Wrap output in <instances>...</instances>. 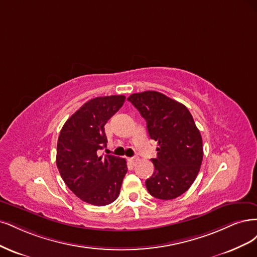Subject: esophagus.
Returning <instances> with one entry per match:
<instances>
[{"mask_svg": "<svg viewBox=\"0 0 257 257\" xmlns=\"http://www.w3.org/2000/svg\"><path fill=\"white\" fill-rule=\"evenodd\" d=\"M128 160L131 164H136L139 161V158H138V157H132V158H129Z\"/></svg>", "mask_w": 257, "mask_h": 257, "instance_id": "1", "label": "esophagus"}]
</instances>
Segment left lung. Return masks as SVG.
Returning <instances> with one entry per match:
<instances>
[{
    "mask_svg": "<svg viewBox=\"0 0 257 257\" xmlns=\"http://www.w3.org/2000/svg\"><path fill=\"white\" fill-rule=\"evenodd\" d=\"M146 120L148 135L158 142L155 172L145 181L151 195L173 200L191 187L201 169L203 141L191 113L174 99L155 90L129 96Z\"/></svg>",
    "mask_w": 257,
    "mask_h": 257,
    "instance_id": "8db88e82",
    "label": "left lung"
}]
</instances>
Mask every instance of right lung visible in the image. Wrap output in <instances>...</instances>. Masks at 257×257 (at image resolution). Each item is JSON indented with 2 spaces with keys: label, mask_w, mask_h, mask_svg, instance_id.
<instances>
[{
  "label": "right lung",
  "mask_w": 257,
  "mask_h": 257,
  "mask_svg": "<svg viewBox=\"0 0 257 257\" xmlns=\"http://www.w3.org/2000/svg\"><path fill=\"white\" fill-rule=\"evenodd\" d=\"M122 95L90 99L64 123L57 140L56 165L63 180L82 201L95 206L114 202L127 173L126 160L98 156L106 147L104 125L125 102Z\"/></svg>",
  "instance_id": "1"
}]
</instances>
